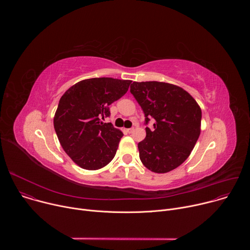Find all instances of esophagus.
<instances>
[{"instance_id": "1", "label": "esophagus", "mask_w": 250, "mask_h": 250, "mask_svg": "<svg viewBox=\"0 0 250 250\" xmlns=\"http://www.w3.org/2000/svg\"><path fill=\"white\" fill-rule=\"evenodd\" d=\"M133 130H134V128H126V129H125V131H126L127 133H131V132H133Z\"/></svg>"}]
</instances>
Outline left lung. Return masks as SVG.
<instances>
[{"instance_id": "8db88e82", "label": "left lung", "mask_w": 250, "mask_h": 250, "mask_svg": "<svg viewBox=\"0 0 250 250\" xmlns=\"http://www.w3.org/2000/svg\"><path fill=\"white\" fill-rule=\"evenodd\" d=\"M130 93L146 115L153 118L154 129L146 127V136L137 147L147 169L167 173L180 166L191 154L201 133L202 111L183 88L170 83L133 82Z\"/></svg>"}]
</instances>
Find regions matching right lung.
<instances>
[{"mask_svg": "<svg viewBox=\"0 0 250 250\" xmlns=\"http://www.w3.org/2000/svg\"><path fill=\"white\" fill-rule=\"evenodd\" d=\"M130 83L109 77L85 79L60 98L54 129L62 148L79 167L98 170L115 157L123 131L100 120L109 117V105L127 92Z\"/></svg>", "mask_w": 250, "mask_h": 250, "instance_id": "add662e5", "label": "right lung"}]
</instances>
